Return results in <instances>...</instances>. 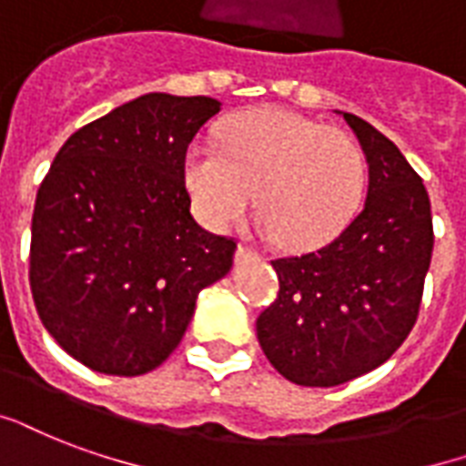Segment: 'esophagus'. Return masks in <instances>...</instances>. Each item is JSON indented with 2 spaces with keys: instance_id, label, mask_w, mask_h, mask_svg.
I'll return each instance as SVG.
<instances>
[{
  "instance_id": "1",
  "label": "esophagus",
  "mask_w": 466,
  "mask_h": 466,
  "mask_svg": "<svg viewBox=\"0 0 466 466\" xmlns=\"http://www.w3.org/2000/svg\"><path fill=\"white\" fill-rule=\"evenodd\" d=\"M250 260H260V255L255 253L253 248L238 246V250H236V262H250Z\"/></svg>"
}]
</instances>
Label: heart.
I'll return each mask as SVG.
<instances>
[{"label": "heart", "instance_id": "b5f03b06", "mask_svg": "<svg viewBox=\"0 0 466 466\" xmlns=\"http://www.w3.org/2000/svg\"><path fill=\"white\" fill-rule=\"evenodd\" d=\"M184 181L206 226H233L255 196L262 228L279 246L307 250L334 240L356 218L369 162L344 129L265 107L230 117L220 147H188Z\"/></svg>", "mask_w": 466, "mask_h": 466}]
</instances>
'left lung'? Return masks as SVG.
<instances>
[{"label": "left lung", "mask_w": 466, "mask_h": 466, "mask_svg": "<svg viewBox=\"0 0 466 466\" xmlns=\"http://www.w3.org/2000/svg\"><path fill=\"white\" fill-rule=\"evenodd\" d=\"M369 162L363 211L327 246L278 258V299L255 321L268 361L297 386L379 369L410 334L432 258L430 196L400 149L351 113Z\"/></svg>", "instance_id": "1"}]
</instances>
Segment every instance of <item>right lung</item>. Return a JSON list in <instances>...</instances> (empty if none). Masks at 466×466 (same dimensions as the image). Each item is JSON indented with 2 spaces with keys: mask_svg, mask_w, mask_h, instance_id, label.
<instances>
[{
  "mask_svg": "<svg viewBox=\"0 0 466 466\" xmlns=\"http://www.w3.org/2000/svg\"><path fill=\"white\" fill-rule=\"evenodd\" d=\"M218 110L206 96H139L73 132L41 181L31 295L48 334L87 369H157L198 292L233 268L236 240L196 223L184 181L188 145Z\"/></svg>",
  "mask_w": 466,
  "mask_h": 466,
  "instance_id": "1",
  "label": "right lung"
}]
</instances>
